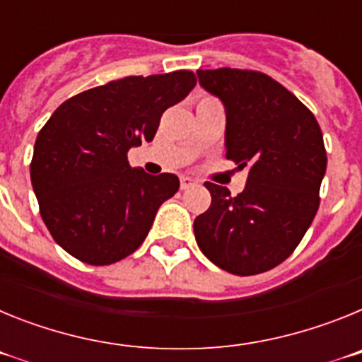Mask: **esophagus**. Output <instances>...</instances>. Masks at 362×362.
Returning <instances> with one entry per match:
<instances>
[{"label":"esophagus","mask_w":362,"mask_h":362,"mask_svg":"<svg viewBox=\"0 0 362 362\" xmlns=\"http://www.w3.org/2000/svg\"><path fill=\"white\" fill-rule=\"evenodd\" d=\"M196 185H197L196 179L188 177V175H183V177H181V190H188V188L196 187Z\"/></svg>","instance_id":"34e87169"}]
</instances>
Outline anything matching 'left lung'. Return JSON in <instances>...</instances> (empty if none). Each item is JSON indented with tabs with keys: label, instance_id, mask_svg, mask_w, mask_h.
<instances>
[{
	"label": "left lung",
	"instance_id": "left-lung-1",
	"mask_svg": "<svg viewBox=\"0 0 362 362\" xmlns=\"http://www.w3.org/2000/svg\"><path fill=\"white\" fill-rule=\"evenodd\" d=\"M226 110V159L248 168L246 187L204 183L212 204L194 221L201 252L235 276H255L290 257L319 209L326 172L322 132L312 112L257 70H197Z\"/></svg>",
	"mask_w": 362,
	"mask_h": 362
}]
</instances>
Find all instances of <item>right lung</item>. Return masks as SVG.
Listing matches in <instances>:
<instances>
[{
	"label": "right lung",
	"mask_w": 362,
	"mask_h": 362,
	"mask_svg": "<svg viewBox=\"0 0 362 362\" xmlns=\"http://www.w3.org/2000/svg\"><path fill=\"white\" fill-rule=\"evenodd\" d=\"M194 86L192 70L129 76L56 108L36 137L30 181L41 219L63 250L105 267L141 246L179 179L132 168L127 152L152 141L163 112Z\"/></svg>",
	"instance_id": "obj_1"
}]
</instances>
